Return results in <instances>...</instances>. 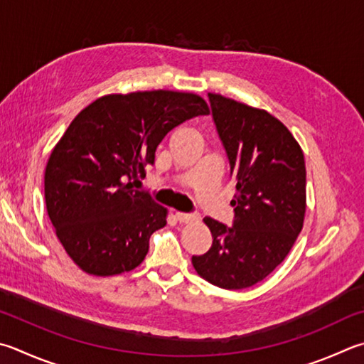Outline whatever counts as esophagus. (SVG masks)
Here are the masks:
<instances>
[{"label":"esophagus","mask_w":364,"mask_h":364,"mask_svg":"<svg viewBox=\"0 0 364 364\" xmlns=\"http://www.w3.org/2000/svg\"><path fill=\"white\" fill-rule=\"evenodd\" d=\"M176 220L183 223V224H189V223H196L200 220V216L197 213H181V211H178V213L175 215Z\"/></svg>","instance_id":"1"}]
</instances>
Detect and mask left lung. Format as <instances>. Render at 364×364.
<instances>
[{
  "label": "left lung",
  "instance_id": "1",
  "mask_svg": "<svg viewBox=\"0 0 364 364\" xmlns=\"http://www.w3.org/2000/svg\"><path fill=\"white\" fill-rule=\"evenodd\" d=\"M208 98L237 193L232 228L203 218L213 243L193 256V266L211 285L243 289L282 264L301 232L306 162L291 132L267 111L220 94Z\"/></svg>",
  "mask_w": 364,
  "mask_h": 364
}]
</instances>
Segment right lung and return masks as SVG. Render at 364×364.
Instances as JSON below:
<instances>
[{
  "mask_svg": "<svg viewBox=\"0 0 364 364\" xmlns=\"http://www.w3.org/2000/svg\"><path fill=\"white\" fill-rule=\"evenodd\" d=\"M208 113L196 94L148 90L105 95L73 119L46 165L44 197L57 239L84 272L117 275L143 262L167 208L131 180L144 178L171 129Z\"/></svg>",
  "mask_w": 364,
  "mask_h": 364,
  "instance_id": "add662e5",
  "label": "right lung"
}]
</instances>
